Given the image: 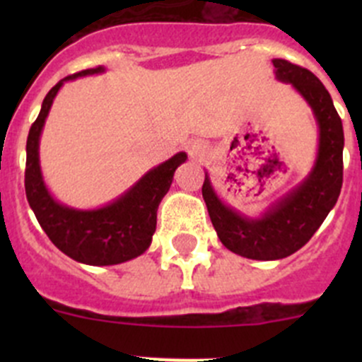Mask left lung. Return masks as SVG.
Returning a JSON list of instances; mask_svg holds the SVG:
<instances>
[{
	"instance_id": "left-lung-1",
	"label": "left lung",
	"mask_w": 362,
	"mask_h": 362,
	"mask_svg": "<svg viewBox=\"0 0 362 362\" xmlns=\"http://www.w3.org/2000/svg\"><path fill=\"white\" fill-rule=\"evenodd\" d=\"M273 66L280 82L291 83L305 98L319 124V152L312 171L259 218L245 217L222 203L208 175L202 189L222 245L257 261L284 259L301 249L333 210L343 184V126L329 93L306 68L286 59H273Z\"/></svg>"
}]
</instances>
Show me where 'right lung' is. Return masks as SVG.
Returning <instances> with one entry per match:
<instances>
[{
    "mask_svg": "<svg viewBox=\"0 0 362 362\" xmlns=\"http://www.w3.org/2000/svg\"><path fill=\"white\" fill-rule=\"evenodd\" d=\"M103 71V66L89 68L59 80L43 100L25 144L24 185L29 206L57 249L90 266L120 264L148 249L158 224L160 199L170 191L175 170L187 159L185 152H178L166 163L147 171L115 202L96 210H76L52 198L40 170L38 147L43 124L64 82Z\"/></svg>",
    "mask_w": 362,
    "mask_h": 362,
    "instance_id": "1",
    "label": "right lung"
}]
</instances>
